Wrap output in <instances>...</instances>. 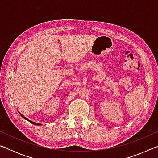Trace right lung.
Instances as JSON below:
<instances>
[{"label": "right lung", "mask_w": 158, "mask_h": 158, "mask_svg": "<svg viewBox=\"0 0 158 158\" xmlns=\"http://www.w3.org/2000/svg\"><path fill=\"white\" fill-rule=\"evenodd\" d=\"M20 114V115H21V116H22L23 118H24V119H26V120H27V121H28L29 122H30V123H31L32 124H33V125H40V123H35V122H33V121H30V120H28V119H27V118H25L24 116H23V115L22 114H21V113H19Z\"/></svg>", "instance_id": "obj_1"}]
</instances>
